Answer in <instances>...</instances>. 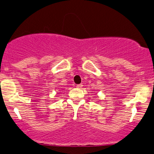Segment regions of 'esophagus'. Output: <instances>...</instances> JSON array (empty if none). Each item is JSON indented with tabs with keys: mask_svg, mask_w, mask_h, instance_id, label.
<instances>
[{
	"mask_svg": "<svg viewBox=\"0 0 154 154\" xmlns=\"http://www.w3.org/2000/svg\"><path fill=\"white\" fill-rule=\"evenodd\" d=\"M83 85H82V84H79V85H77V88H81L82 87Z\"/></svg>",
	"mask_w": 154,
	"mask_h": 154,
	"instance_id": "obj_1",
	"label": "esophagus"
}]
</instances>
